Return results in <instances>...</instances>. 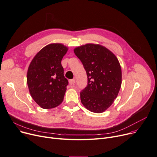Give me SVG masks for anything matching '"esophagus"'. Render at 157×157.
Segmentation results:
<instances>
[{
    "instance_id": "34e87169",
    "label": "esophagus",
    "mask_w": 157,
    "mask_h": 157,
    "mask_svg": "<svg viewBox=\"0 0 157 157\" xmlns=\"http://www.w3.org/2000/svg\"><path fill=\"white\" fill-rule=\"evenodd\" d=\"M69 85H74L75 83V79H70V80L69 81Z\"/></svg>"
}]
</instances>
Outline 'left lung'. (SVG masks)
Wrapping results in <instances>:
<instances>
[{
  "label": "left lung",
  "instance_id": "8db88e82",
  "mask_svg": "<svg viewBox=\"0 0 157 157\" xmlns=\"http://www.w3.org/2000/svg\"><path fill=\"white\" fill-rule=\"evenodd\" d=\"M86 72L88 83L80 92L81 101L88 110L101 113L113 103L122 82V72L116 56L100 45L86 44L74 50Z\"/></svg>",
  "mask_w": 157,
  "mask_h": 157
}]
</instances>
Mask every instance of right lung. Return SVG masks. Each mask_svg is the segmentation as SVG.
I'll list each match as a JSON object with an SVG mask.
<instances>
[{
  "label": "right lung",
  "instance_id": "add662e5",
  "mask_svg": "<svg viewBox=\"0 0 157 157\" xmlns=\"http://www.w3.org/2000/svg\"><path fill=\"white\" fill-rule=\"evenodd\" d=\"M68 48L60 44H49L31 62L27 84L31 97L41 108L53 109L63 101L68 85L61 60Z\"/></svg>",
  "mask_w": 157,
  "mask_h": 157
}]
</instances>
